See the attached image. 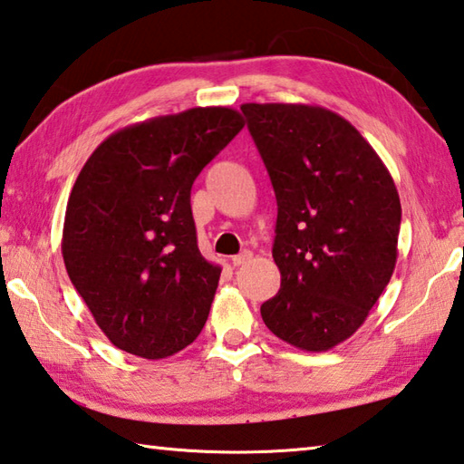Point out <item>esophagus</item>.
<instances>
[{
    "label": "esophagus",
    "mask_w": 464,
    "mask_h": 464,
    "mask_svg": "<svg viewBox=\"0 0 464 464\" xmlns=\"http://www.w3.org/2000/svg\"><path fill=\"white\" fill-rule=\"evenodd\" d=\"M250 258H253V253H250V250H242L240 255H237V256H232V265L234 266H242V265H246Z\"/></svg>",
    "instance_id": "1"
}]
</instances>
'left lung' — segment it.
Wrapping results in <instances>:
<instances>
[{
  "label": "left lung",
  "instance_id": "1",
  "mask_svg": "<svg viewBox=\"0 0 464 464\" xmlns=\"http://www.w3.org/2000/svg\"><path fill=\"white\" fill-rule=\"evenodd\" d=\"M277 198L279 294L261 305L283 343L326 353L367 320L397 263L401 203L379 154L338 113L242 103Z\"/></svg>",
  "mask_w": 464,
  "mask_h": 464
}]
</instances>
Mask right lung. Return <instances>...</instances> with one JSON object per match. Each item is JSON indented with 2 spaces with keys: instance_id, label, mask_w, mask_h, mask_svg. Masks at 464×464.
<instances>
[{
  "instance_id": "right-lung-1",
  "label": "right lung",
  "mask_w": 464,
  "mask_h": 464,
  "mask_svg": "<svg viewBox=\"0 0 464 464\" xmlns=\"http://www.w3.org/2000/svg\"><path fill=\"white\" fill-rule=\"evenodd\" d=\"M245 128L232 108H191L110 134L72 185L69 279L120 351L159 361L199 336L219 269L201 256L191 185Z\"/></svg>"
}]
</instances>
